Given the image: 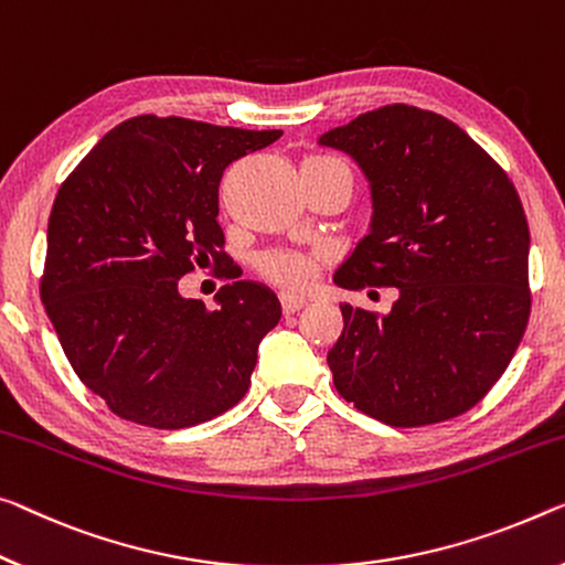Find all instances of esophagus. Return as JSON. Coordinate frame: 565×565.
Instances as JSON below:
<instances>
[{
    "label": "esophagus",
    "instance_id": "obj_1",
    "mask_svg": "<svg viewBox=\"0 0 565 565\" xmlns=\"http://www.w3.org/2000/svg\"><path fill=\"white\" fill-rule=\"evenodd\" d=\"M306 298L302 295H292V292H280V306L285 316H292V312H298L302 306H306Z\"/></svg>",
    "mask_w": 565,
    "mask_h": 565
}]
</instances>
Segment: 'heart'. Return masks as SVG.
<instances>
[{"label": "heart", "instance_id": "obj_1", "mask_svg": "<svg viewBox=\"0 0 565 565\" xmlns=\"http://www.w3.org/2000/svg\"><path fill=\"white\" fill-rule=\"evenodd\" d=\"M316 265L318 259L312 255L267 253L259 257L257 270L265 280L282 285V288H290V290H300L312 280V275H316Z\"/></svg>", "mask_w": 565, "mask_h": 565}]
</instances>
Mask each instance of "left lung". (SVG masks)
Masks as SVG:
<instances>
[{
    "instance_id": "1",
    "label": "left lung",
    "mask_w": 565,
    "mask_h": 565,
    "mask_svg": "<svg viewBox=\"0 0 565 565\" xmlns=\"http://www.w3.org/2000/svg\"><path fill=\"white\" fill-rule=\"evenodd\" d=\"M318 143L349 153L371 186V232L335 285L398 290L388 316L341 306L328 351L338 394L392 427L465 414L505 373L531 316V232L513 181L452 120L404 103Z\"/></svg>"
}]
</instances>
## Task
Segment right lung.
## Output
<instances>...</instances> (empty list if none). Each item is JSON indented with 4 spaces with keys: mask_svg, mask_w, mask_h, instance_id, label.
Returning a JSON list of instances; mask_svg holds the SVG:
<instances>
[{
    "mask_svg": "<svg viewBox=\"0 0 565 565\" xmlns=\"http://www.w3.org/2000/svg\"><path fill=\"white\" fill-rule=\"evenodd\" d=\"M282 131L136 116L77 163L55 196L40 295L73 371L120 419L184 429L247 394L257 345L280 320L259 282L186 300L179 280L220 267V181Z\"/></svg>",
    "mask_w": 565,
    "mask_h": 565,
    "instance_id": "add662e5",
    "label": "right lung"
}]
</instances>
